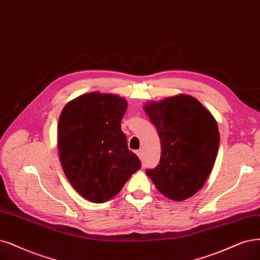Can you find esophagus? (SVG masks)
I'll return each instance as SVG.
<instances>
[{
  "label": "esophagus",
  "instance_id": "obj_1",
  "mask_svg": "<svg viewBox=\"0 0 260 260\" xmlns=\"http://www.w3.org/2000/svg\"><path fill=\"white\" fill-rule=\"evenodd\" d=\"M136 154L138 155V157H139V158H141V157H142V155H143V151H142V149L137 150V151H136Z\"/></svg>",
  "mask_w": 260,
  "mask_h": 260
}]
</instances>
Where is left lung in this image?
<instances>
[{
	"label": "left lung",
	"instance_id": "obj_1",
	"mask_svg": "<svg viewBox=\"0 0 260 260\" xmlns=\"http://www.w3.org/2000/svg\"><path fill=\"white\" fill-rule=\"evenodd\" d=\"M160 139L159 164L147 175L160 193L181 201L204 186L216 159L219 133L203 105L180 94L146 106Z\"/></svg>",
	"mask_w": 260,
	"mask_h": 260
}]
</instances>
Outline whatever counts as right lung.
<instances>
[{
  "instance_id": "obj_1",
  "label": "right lung",
  "mask_w": 260,
  "mask_h": 260,
  "mask_svg": "<svg viewBox=\"0 0 260 260\" xmlns=\"http://www.w3.org/2000/svg\"><path fill=\"white\" fill-rule=\"evenodd\" d=\"M126 108L120 96L94 92L70 102L61 112L57 145L63 170L73 187L92 203L114 197L141 167L121 129Z\"/></svg>"
}]
</instances>
